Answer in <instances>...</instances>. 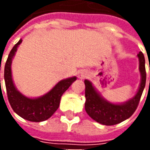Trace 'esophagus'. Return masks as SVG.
<instances>
[{"instance_id":"1","label":"esophagus","mask_w":150,"mask_h":150,"mask_svg":"<svg viewBox=\"0 0 150 150\" xmlns=\"http://www.w3.org/2000/svg\"><path fill=\"white\" fill-rule=\"evenodd\" d=\"M88 76V73L86 71H84V70L80 71L78 73V77L80 79H84L87 78Z\"/></svg>"}]
</instances>
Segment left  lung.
Masks as SVG:
<instances>
[{"label":"left lung","mask_w":150,"mask_h":150,"mask_svg":"<svg viewBox=\"0 0 150 150\" xmlns=\"http://www.w3.org/2000/svg\"><path fill=\"white\" fill-rule=\"evenodd\" d=\"M137 57L139 59V71L141 73L139 89L132 99L125 103L113 104L108 101L96 91L91 82L88 79L84 80L85 110L89 116L96 122L104 125H114L129 118L136 111L146 82L145 57L142 52L139 53Z\"/></svg>","instance_id":"obj_1"}]
</instances>
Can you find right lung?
I'll return each instance as SVG.
<instances>
[{
  "mask_svg": "<svg viewBox=\"0 0 150 150\" xmlns=\"http://www.w3.org/2000/svg\"><path fill=\"white\" fill-rule=\"evenodd\" d=\"M22 42L20 39L15 45L8 56L5 62L4 77L7 96L13 110L23 119L32 122H41L49 119L59 108L60 100L72 83L76 80V77L65 79L59 81L54 88L38 98H29L22 95L15 87L12 78L11 64L13 59L17 52L18 46ZM1 70V66H0ZM1 85V80H0Z\"/></svg>",
  "mask_w": 150,
  "mask_h": 150,
  "instance_id": "right-lung-1",
  "label": "right lung"
}]
</instances>
